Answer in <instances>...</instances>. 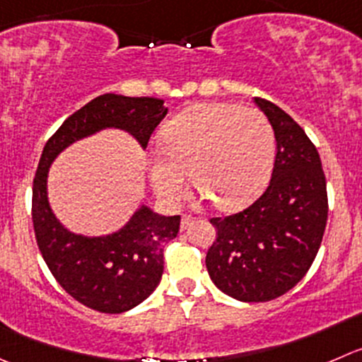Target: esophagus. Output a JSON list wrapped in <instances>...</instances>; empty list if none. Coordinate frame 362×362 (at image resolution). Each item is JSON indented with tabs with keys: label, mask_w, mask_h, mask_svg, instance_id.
Here are the masks:
<instances>
[{
	"label": "esophagus",
	"mask_w": 362,
	"mask_h": 362,
	"mask_svg": "<svg viewBox=\"0 0 362 362\" xmlns=\"http://www.w3.org/2000/svg\"><path fill=\"white\" fill-rule=\"evenodd\" d=\"M194 223V217L189 216V214H185V216H182V221H180V228L182 230H185V228L189 226V224Z\"/></svg>",
	"instance_id": "obj_1"
}]
</instances>
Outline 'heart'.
Wrapping results in <instances>:
<instances>
[{"label":"heart","instance_id":"b5f03b06","mask_svg":"<svg viewBox=\"0 0 362 362\" xmlns=\"http://www.w3.org/2000/svg\"><path fill=\"white\" fill-rule=\"evenodd\" d=\"M164 150L150 159V180L168 203H178L192 184L224 210L251 203L272 171L276 136L269 118L238 104H196L170 120Z\"/></svg>","mask_w":362,"mask_h":362}]
</instances>
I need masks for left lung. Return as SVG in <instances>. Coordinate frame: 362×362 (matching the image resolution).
Here are the masks:
<instances>
[{"mask_svg":"<svg viewBox=\"0 0 362 362\" xmlns=\"http://www.w3.org/2000/svg\"><path fill=\"white\" fill-rule=\"evenodd\" d=\"M274 129V170L252 205L212 217L206 252L214 285L242 303H267L292 290L315 262L327 224V185L317 148L281 107L255 97Z\"/></svg>","mask_w":362,"mask_h":362,"instance_id":"8db88e82","label":"left lung"}]
</instances>
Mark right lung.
<instances>
[{
    "label": "right lung",
    "instance_id": "1",
    "mask_svg": "<svg viewBox=\"0 0 362 362\" xmlns=\"http://www.w3.org/2000/svg\"><path fill=\"white\" fill-rule=\"evenodd\" d=\"M166 113L160 99L104 93L59 125L45 143L35 173L31 219L44 262L70 297L100 313L132 310L157 288L164 270V244L177 237L180 216H159L143 205L117 233L76 235L49 206V166L74 141L110 127L127 131L146 148Z\"/></svg>",
    "mask_w": 362,
    "mask_h": 362
}]
</instances>
